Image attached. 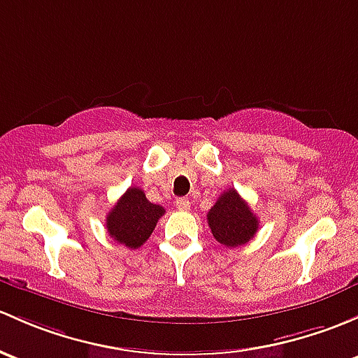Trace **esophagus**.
I'll use <instances>...</instances> for the list:
<instances>
[{
    "instance_id": "esophagus-1",
    "label": "esophagus",
    "mask_w": 358,
    "mask_h": 358,
    "mask_svg": "<svg viewBox=\"0 0 358 358\" xmlns=\"http://www.w3.org/2000/svg\"><path fill=\"white\" fill-rule=\"evenodd\" d=\"M176 209H178V210H189L190 209L189 199H185V197L176 199Z\"/></svg>"
}]
</instances>
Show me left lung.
<instances>
[{
	"instance_id": "obj_1",
	"label": "left lung",
	"mask_w": 358,
	"mask_h": 358,
	"mask_svg": "<svg viewBox=\"0 0 358 358\" xmlns=\"http://www.w3.org/2000/svg\"><path fill=\"white\" fill-rule=\"evenodd\" d=\"M213 236L224 247L245 245L259 229V220L235 189L220 195L208 213Z\"/></svg>"
}]
</instances>
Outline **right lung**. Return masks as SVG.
Listing matches in <instances>:
<instances>
[{
	"instance_id": "right-lung-1",
	"label": "right lung",
	"mask_w": 358,
	"mask_h": 358,
	"mask_svg": "<svg viewBox=\"0 0 358 358\" xmlns=\"http://www.w3.org/2000/svg\"><path fill=\"white\" fill-rule=\"evenodd\" d=\"M163 214L164 209L149 202L138 187H130L108 213V233L115 242L129 248H138L148 242Z\"/></svg>"
}]
</instances>
